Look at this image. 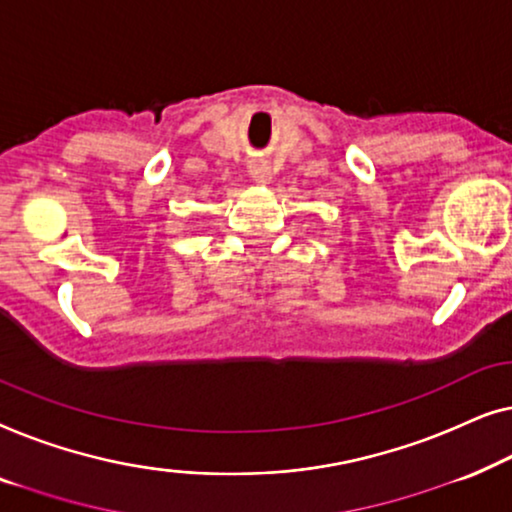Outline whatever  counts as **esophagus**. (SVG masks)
I'll return each mask as SVG.
<instances>
[{
    "instance_id": "obj_1",
    "label": "esophagus",
    "mask_w": 512,
    "mask_h": 512,
    "mask_svg": "<svg viewBox=\"0 0 512 512\" xmlns=\"http://www.w3.org/2000/svg\"><path fill=\"white\" fill-rule=\"evenodd\" d=\"M250 176H253L255 183H269L271 181V171L264 164H253L250 167Z\"/></svg>"
}]
</instances>
